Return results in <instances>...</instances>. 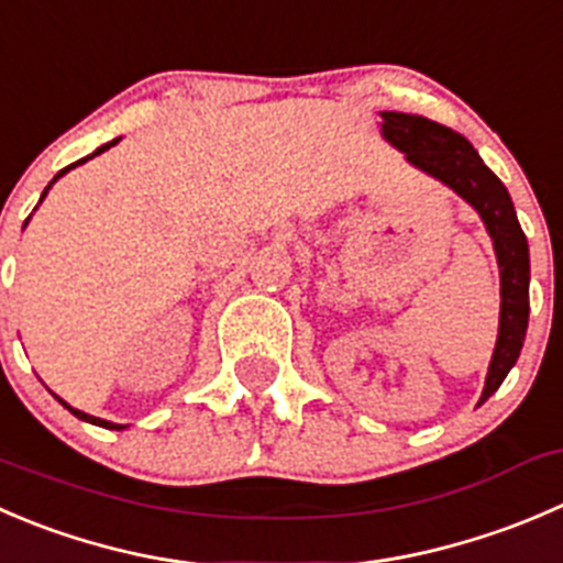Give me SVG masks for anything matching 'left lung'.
I'll return each mask as SVG.
<instances>
[{
  "label": "left lung",
  "instance_id": "obj_1",
  "mask_svg": "<svg viewBox=\"0 0 563 563\" xmlns=\"http://www.w3.org/2000/svg\"><path fill=\"white\" fill-rule=\"evenodd\" d=\"M382 136L385 143L401 151L404 159L415 170L460 195L467 206L478 211L489 239H493L495 258L500 269V319L498 341L487 368L482 401H487L506 374L515 368L520 357L522 341L528 330V283H531V258H528V239L517 220L509 189L500 178L484 165L478 151L467 143L460 131L443 123L407 112H379Z\"/></svg>",
  "mask_w": 563,
  "mask_h": 563
}]
</instances>
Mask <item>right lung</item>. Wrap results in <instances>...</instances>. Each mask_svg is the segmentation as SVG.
Wrapping results in <instances>:
<instances>
[{
	"mask_svg": "<svg viewBox=\"0 0 563 563\" xmlns=\"http://www.w3.org/2000/svg\"><path fill=\"white\" fill-rule=\"evenodd\" d=\"M120 143V136H118V140H112V143H107V145H101V148H96V151H92V154L90 156H85V159H79V162H74V165H68V167H65V170H59L57 173V176H54L52 178V181H48V187L46 189H43V195H41V200L43 198H46V195H48V189H52L54 187V184H57L59 181V178H63L65 176V173H68V170H74V167H79V165H85V162L87 159H92V156H98V154H103V151H109V148H112V145H118ZM26 222H30V220H26ZM26 222H24V225H26ZM59 398V396H57ZM59 404H63V407L65 409H68V412H74L76 415V418H79V420H85V423H92V427H101V429H114V432H123V423H112V420H103V418H96V415H87V412H81V409H76V407H70V404L68 401H63V398H59Z\"/></svg>",
	"mask_w": 563,
	"mask_h": 563,
	"instance_id": "right-lung-1",
	"label": "right lung"
}]
</instances>
